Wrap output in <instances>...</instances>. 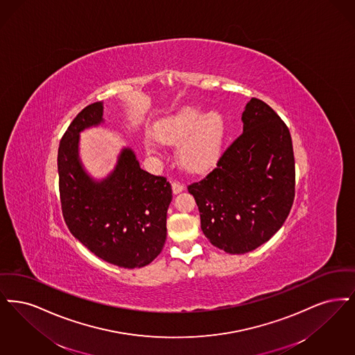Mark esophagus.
Masks as SVG:
<instances>
[{
	"label": "esophagus",
	"mask_w": 355,
	"mask_h": 355,
	"mask_svg": "<svg viewBox=\"0 0 355 355\" xmlns=\"http://www.w3.org/2000/svg\"><path fill=\"white\" fill-rule=\"evenodd\" d=\"M184 189V184L183 183H180V182H178V180H173L172 182V192L176 195V193H180Z\"/></svg>",
	"instance_id": "1"
}]
</instances>
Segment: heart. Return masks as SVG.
<instances>
[{
	"mask_svg": "<svg viewBox=\"0 0 355 355\" xmlns=\"http://www.w3.org/2000/svg\"><path fill=\"white\" fill-rule=\"evenodd\" d=\"M225 134V122L220 112L196 106L176 108L160 118L153 125V137L166 144H178L179 157L187 168L202 171L216 162ZM148 151L157 146L153 140L146 141Z\"/></svg>",
	"mask_w": 355,
	"mask_h": 355,
	"instance_id": "obj_1",
	"label": "heart"
}]
</instances>
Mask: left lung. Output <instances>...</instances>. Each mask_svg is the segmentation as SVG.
Here are the masks:
<instances>
[{"instance_id": "obj_1", "label": "left lung", "mask_w": 355, "mask_h": 355, "mask_svg": "<svg viewBox=\"0 0 355 355\" xmlns=\"http://www.w3.org/2000/svg\"><path fill=\"white\" fill-rule=\"evenodd\" d=\"M243 132L218 157L216 168L188 185L212 245L243 254L282 227L294 201L295 168L288 125L261 99L243 112Z\"/></svg>"}]
</instances>
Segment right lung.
<instances>
[{
	"mask_svg": "<svg viewBox=\"0 0 355 355\" xmlns=\"http://www.w3.org/2000/svg\"><path fill=\"white\" fill-rule=\"evenodd\" d=\"M102 115L101 102L86 106L60 141L62 215L71 234L96 257L121 268H141L164 247L172 188L164 176L141 170L130 148L105 180L90 179L78 159V134L102 123Z\"/></svg>",
	"mask_w": 355,
	"mask_h": 355,
	"instance_id": "obj_1",
	"label": "right lung"
}]
</instances>
